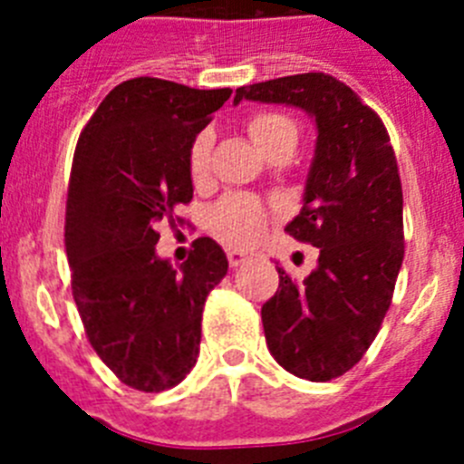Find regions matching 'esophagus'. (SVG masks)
<instances>
[{"label":"esophagus","mask_w":464,"mask_h":464,"mask_svg":"<svg viewBox=\"0 0 464 464\" xmlns=\"http://www.w3.org/2000/svg\"><path fill=\"white\" fill-rule=\"evenodd\" d=\"M248 253L244 251H237V248H232V251H227V260H229V267H241L246 260H248Z\"/></svg>","instance_id":"1"}]
</instances>
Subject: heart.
Returning a JSON list of instances; mask_svg holds the SVG:
<instances>
[{"mask_svg": "<svg viewBox=\"0 0 464 464\" xmlns=\"http://www.w3.org/2000/svg\"><path fill=\"white\" fill-rule=\"evenodd\" d=\"M246 132L253 141L260 146L267 155L281 146H293L297 143V122L278 111H257L246 118ZM211 134L199 132L192 139L188 149V174L195 186H204L211 176ZM269 207L260 197L248 195V192H235V195L223 197L220 202L213 204L207 213V227L216 239L227 246H246L256 244L269 223Z\"/></svg>", "mask_w": 464, "mask_h": 464, "instance_id": "1", "label": "heart"}]
</instances>
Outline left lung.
<instances>
[{
  "mask_svg": "<svg viewBox=\"0 0 464 464\" xmlns=\"http://www.w3.org/2000/svg\"><path fill=\"white\" fill-rule=\"evenodd\" d=\"M241 100L299 106L318 125L304 207L285 227L321 251L318 269L299 283L278 267L262 325L283 370L332 381L355 367L379 334L404 260L395 150L379 113L330 73L244 85L235 97Z\"/></svg>",
  "mask_w": 464,
  "mask_h": 464,
  "instance_id": "8db88e82",
  "label": "left lung"
}]
</instances>
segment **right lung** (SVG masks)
Here are the masks:
<instances>
[{"label": "right lung", "instance_id": "1", "mask_svg": "<svg viewBox=\"0 0 464 464\" xmlns=\"http://www.w3.org/2000/svg\"><path fill=\"white\" fill-rule=\"evenodd\" d=\"M232 90L122 81L81 132L67 190L72 295L94 353L125 385L162 392L195 367L202 311L227 274L223 248L192 241L181 269L155 256L160 220L190 204L188 149Z\"/></svg>", "mask_w": 464, "mask_h": 464}]
</instances>
